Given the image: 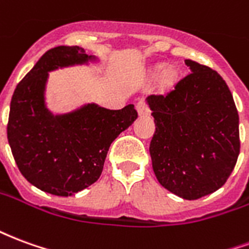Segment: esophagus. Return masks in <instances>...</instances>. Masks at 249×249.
<instances>
[{"label": "esophagus", "instance_id": "1", "mask_svg": "<svg viewBox=\"0 0 249 249\" xmlns=\"http://www.w3.org/2000/svg\"><path fill=\"white\" fill-rule=\"evenodd\" d=\"M137 112H139V114L140 116H144V114H149V112H151V109H149V107H148V104H146L145 100H140L139 103H137Z\"/></svg>", "mask_w": 249, "mask_h": 249}]
</instances>
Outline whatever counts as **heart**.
<instances>
[{"mask_svg":"<svg viewBox=\"0 0 249 249\" xmlns=\"http://www.w3.org/2000/svg\"><path fill=\"white\" fill-rule=\"evenodd\" d=\"M173 81V73L172 71H165L162 74V82L164 84H171Z\"/></svg>","mask_w":249,"mask_h":249,"instance_id":"1","label":"heart"}]
</instances>
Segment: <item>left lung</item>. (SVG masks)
Segmentation results:
<instances>
[{
  "label": "left lung",
  "mask_w": 249,
  "mask_h": 249,
  "mask_svg": "<svg viewBox=\"0 0 249 249\" xmlns=\"http://www.w3.org/2000/svg\"><path fill=\"white\" fill-rule=\"evenodd\" d=\"M191 73L148 104L156 130L149 145L159 183L196 200L225 184L240 153L239 113L223 77L185 60Z\"/></svg>",
  "instance_id": "left-lung-1"
}]
</instances>
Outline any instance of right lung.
<instances>
[{
    "mask_svg": "<svg viewBox=\"0 0 249 249\" xmlns=\"http://www.w3.org/2000/svg\"><path fill=\"white\" fill-rule=\"evenodd\" d=\"M90 58L78 46L48 51L18 82L10 103L6 130L19 172L35 187L56 196H69L97 181L110 144L137 119L132 104L119 110L89 104L64 116L48 112V71Z\"/></svg>",
    "mask_w": 249,
    "mask_h": 249,
    "instance_id": "1",
    "label": "right lung"
}]
</instances>
